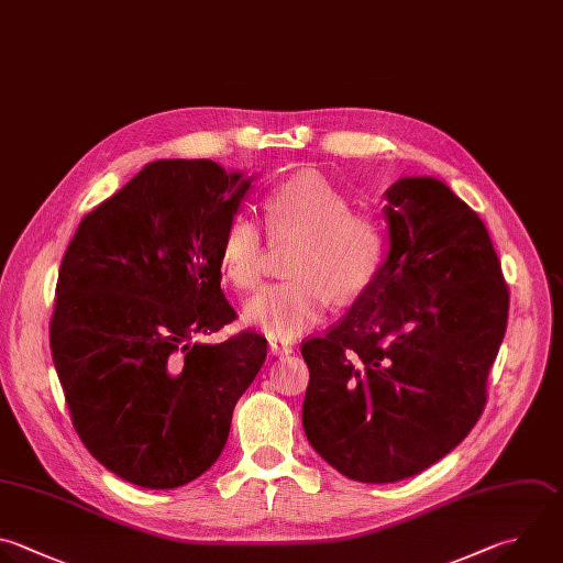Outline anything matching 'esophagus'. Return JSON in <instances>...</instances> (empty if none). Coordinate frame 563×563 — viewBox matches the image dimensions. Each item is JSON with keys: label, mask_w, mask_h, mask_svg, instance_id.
Here are the masks:
<instances>
[{"label": "esophagus", "mask_w": 563, "mask_h": 563, "mask_svg": "<svg viewBox=\"0 0 563 563\" xmlns=\"http://www.w3.org/2000/svg\"><path fill=\"white\" fill-rule=\"evenodd\" d=\"M268 347H271V352H273L275 356H288V354H292V345H290V343H284V341H277V339H271V341H268Z\"/></svg>", "instance_id": "34e87169"}]
</instances>
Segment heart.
Masks as SVG:
<instances>
[{
    "label": "heart",
    "mask_w": 563,
    "mask_h": 563,
    "mask_svg": "<svg viewBox=\"0 0 563 563\" xmlns=\"http://www.w3.org/2000/svg\"><path fill=\"white\" fill-rule=\"evenodd\" d=\"M266 229L275 242H292L286 279L251 297L244 321L273 339L290 341L317 325L332 290L347 299L363 292L387 251L378 216L352 209V200L317 174H297L266 198ZM220 268L238 290H253L264 273V235L249 216H235L220 244Z\"/></svg>",
    "instance_id": "heart-1"
}]
</instances>
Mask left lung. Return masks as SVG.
I'll return each instance as SVG.
<instances>
[{
    "instance_id": "8db88e82",
    "label": "left lung",
    "mask_w": 563,
    "mask_h": 563,
    "mask_svg": "<svg viewBox=\"0 0 563 563\" xmlns=\"http://www.w3.org/2000/svg\"><path fill=\"white\" fill-rule=\"evenodd\" d=\"M385 198L380 271L339 325L301 343L306 438L372 484L411 477L468 435L508 319L493 242L468 205L427 176Z\"/></svg>"
}]
</instances>
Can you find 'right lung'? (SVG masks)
<instances>
[{"label":"right lung","instance_id":"1","mask_svg":"<svg viewBox=\"0 0 563 563\" xmlns=\"http://www.w3.org/2000/svg\"><path fill=\"white\" fill-rule=\"evenodd\" d=\"M253 178L213 161H156L90 211L59 268L53 361L73 424L119 477L176 488L222 453L266 339L202 343L238 314L220 244Z\"/></svg>","mask_w":563,"mask_h":563}]
</instances>
